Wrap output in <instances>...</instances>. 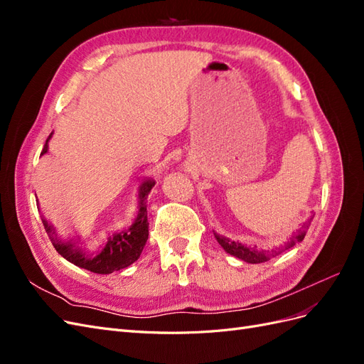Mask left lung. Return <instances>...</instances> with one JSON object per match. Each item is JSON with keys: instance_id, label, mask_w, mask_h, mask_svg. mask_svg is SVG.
<instances>
[{"instance_id": "1", "label": "left lung", "mask_w": 364, "mask_h": 364, "mask_svg": "<svg viewBox=\"0 0 364 364\" xmlns=\"http://www.w3.org/2000/svg\"><path fill=\"white\" fill-rule=\"evenodd\" d=\"M313 217H314V215H313ZM313 217H311L310 220H308V222H305V223L302 225V229H301L299 232H297L296 235H293V237L290 238V241H287V243H285L284 246L274 247V249H272V250H257L255 247H247V246H245V245L238 243V241H232V240H229V238L222 237V235H218V234H214V235H215V238H217V241H218V245L222 246L228 253H230V255H234V257H237V258H240V259H243V261H246V262H250V264H259V262L269 261V259L273 258V257H278L279 253H282L284 250H287V249L293 247L296 243H301V241H302L304 237H305V234H306V229L310 228V223H311Z\"/></svg>"}]
</instances>
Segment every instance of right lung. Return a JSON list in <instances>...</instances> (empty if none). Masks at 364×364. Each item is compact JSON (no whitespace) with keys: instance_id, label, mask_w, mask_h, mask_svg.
<instances>
[{"instance_id":"1","label":"right lung","mask_w":364,"mask_h":364,"mask_svg":"<svg viewBox=\"0 0 364 364\" xmlns=\"http://www.w3.org/2000/svg\"><path fill=\"white\" fill-rule=\"evenodd\" d=\"M51 135L53 134H50V136L47 138L41 155H46L48 151V141ZM153 186H155V181L151 179H147L141 183L138 191V215L135 218V222L132 223L129 229L119 230V232H114L109 235L105 241V245L97 252L90 253L87 250H83L80 246H77V243H73V240H60L58 237L56 229L42 217L43 228H46V232L48 234L54 249H56L65 259L73 262L74 266L100 274H109L112 272L126 269L139 258L142 249H144L147 243V196Z\"/></svg>"}]
</instances>
